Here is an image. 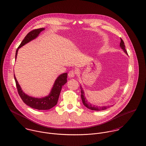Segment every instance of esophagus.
<instances>
[{"label": "esophagus", "mask_w": 146, "mask_h": 146, "mask_svg": "<svg viewBox=\"0 0 146 146\" xmlns=\"http://www.w3.org/2000/svg\"><path fill=\"white\" fill-rule=\"evenodd\" d=\"M75 76V72L73 70H71L68 73V77L69 78H73Z\"/></svg>", "instance_id": "1"}]
</instances>
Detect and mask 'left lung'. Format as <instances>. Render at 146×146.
<instances>
[{
    "label": "left lung",
    "mask_w": 146,
    "mask_h": 146,
    "mask_svg": "<svg viewBox=\"0 0 146 146\" xmlns=\"http://www.w3.org/2000/svg\"><path fill=\"white\" fill-rule=\"evenodd\" d=\"M120 47L121 48V49L123 50V52L127 54H127V52L125 49V43L123 41V40L122 38H121V42H120ZM80 88H81V99H82V103L84 104V105L88 109H90V110H96V111H101V110H106L109 108H110L111 106H112L111 105H108V106H95L94 105H92V104L90 103V102H88L87 99L86 98V97H85V93H84V91L83 90V88H82L81 86H80Z\"/></svg>",
    "instance_id": "1"
}]
</instances>
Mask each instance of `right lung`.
Here are the masks:
<instances>
[{"label":"right lung","instance_id":"add662e5","mask_svg":"<svg viewBox=\"0 0 146 146\" xmlns=\"http://www.w3.org/2000/svg\"><path fill=\"white\" fill-rule=\"evenodd\" d=\"M44 30H45V28H44L34 29L29 32L26 35V36L21 41V44H20V45L19 46L16 51L15 60L17 58L19 49L24 46V45H25L26 44L28 43L29 42L31 41L32 40L36 38L39 36V34ZM67 73H64L59 75L56 79L49 94L46 96L41 98L31 97L25 94L22 90L21 88L20 85L19 84L15 74L14 78L15 80L18 93L21 98L22 99L23 101L27 105L29 106V107L33 109L37 110H49L57 105L59 96L62 89V86H64L67 82Z\"/></svg>","mask_w":146,"mask_h":146}]
</instances>
